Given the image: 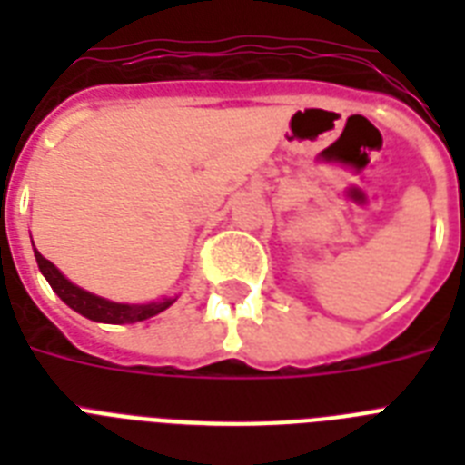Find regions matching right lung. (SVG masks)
Instances as JSON below:
<instances>
[{
  "mask_svg": "<svg viewBox=\"0 0 465 465\" xmlns=\"http://www.w3.org/2000/svg\"><path fill=\"white\" fill-rule=\"evenodd\" d=\"M33 253H35V262H38L40 272H43V277L47 280V284L53 287L54 294H57L69 309H74L76 313H82V316L91 318V321H96V323L123 325L137 323V321H147V318L156 316L161 311H166L168 306L175 302V297H166L161 299V302H149V304H118V302H111V299L96 297V294H91V292L76 287L74 282H69L67 277L62 275L60 270L54 268L47 258H43L35 248H33Z\"/></svg>",
  "mask_w": 465,
  "mask_h": 465,
  "instance_id": "right-lung-1",
  "label": "right lung"
}]
</instances>
